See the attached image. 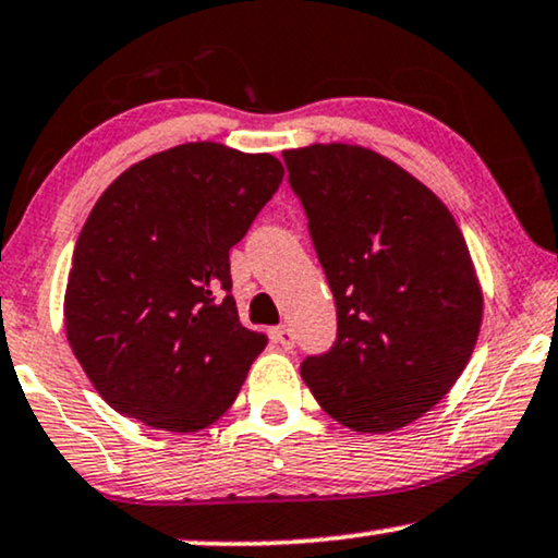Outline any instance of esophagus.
Wrapping results in <instances>:
<instances>
[{"mask_svg":"<svg viewBox=\"0 0 558 558\" xmlns=\"http://www.w3.org/2000/svg\"><path fill=\"white\" fill-rule=\"evenodd\" d=\"M272 341L280 349H293L295 337H293L291 326H275V329H272Z\"/></svg>","mask_w":558,"mask_h":558,"instance_id":"34e87169","label":"esophagus"}]
</instances>
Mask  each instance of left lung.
<instances>
[{
	"label": "left lung",
	"mask_w": 558,
	"mask_h": 558,
	"mask_svg": "<svg viewBox=\"0 0 558 558\" xmlns=\"http://www.w3.org/2000/svg\"><path fill=\"white\" fill-rule=\"evenodd\" d=\"M337 301V341L306 356L318 405L362 434L398 430L454 388L477 344L482 286L447 204L362 145L283 153Z\"/></svg>",
	"instance_id": "1"
}]
</instances>
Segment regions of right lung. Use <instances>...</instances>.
Returning <instances> with one entry per match:
<instances>
[{
    "mask_svg": "<svg viewBox=\"0 0 558 558\" xmlns=\"http://www.w3.org/2000/svg\"><path fill=\"white\" fill-rule=\"evenodd\" d=\"M283 173L267 153L185 143L101 193L73 250L63 324L114 411L191 434L234 403L267 339L240 324L229 250Z\"/></svg>",
    "mask_w": 558,
    "mask_h": 558,
    "instance_id": "right-lung-1",
    "label": "right lung"
}]
</instances>
